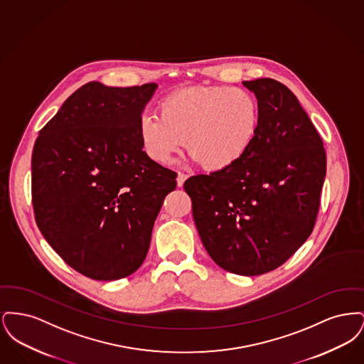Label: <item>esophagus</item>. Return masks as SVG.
<instances>
[{
    "label": "esophagus",
    "mask_w": 364,
    "mask_h": 364,
    "mask_svg": "<svg viewBox=\"0 0 364 364\" xmlns=\"http://www.w3.org/2000/svg\"><path fill=\"white\" fill-rule=\"evenodd\" d=\"M188 178V176L186 173H178L177 174V186L178 187H183L184 186V181Z\"/></svg>",
    "instance_id": "esophagus-1"
}]
</instances>
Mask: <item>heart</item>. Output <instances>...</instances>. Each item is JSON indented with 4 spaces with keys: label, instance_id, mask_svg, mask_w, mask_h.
I'll return each mask as SVG.
<instances>
[{
    "label": "heart",
    "instance_id": "1",
    "mask_svg": "<svg viewBox=\"0 0 364 364\" xmlns=\"http://www.w3.org/2000/svg\"><path fill=\"white\" fill-rule=\"evenodd\" d=\"M144 114L138 124L143 151L156 164H168L184 146L195 162L210 172L239 164L258 136L259 104L247 90L224 86L180 88Z\"/></svg>",
    "mask_w": 364,
    "mask_h": 364
}]
</instances>
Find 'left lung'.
Listing matches in <instances>:
<instances>
[{
  "label": "left lung",
  "instance_id": "8db88e82",
  "mask_svg": "<svg viewBox=\"0 0 364 364\" xmlns=\"http://www.w3.org/2000/svg\"><path fill=\"white\" fill-rule=\"evenodd\" d=\"M242 86L255 94L260 109L251 150L228 171L192 176L184 190L211 259L251 277L277 269L311 235L326 153L288 87L269 77Z\"/></svg>",
  "mask_w": 364,
  "mask_h": 364
}]
</instances>
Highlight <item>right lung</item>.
Listing matches in <instances>:
<instances>
[{
    "label": "right lung",
    "instance_id": "add662e5",
    "mask_svg": "<svg viewBox=\"0 0 364 364\" xmlns=\"http://www.w3.org/2000/svg\"><path fill=\"white\" fill-rule=\"evenodd\" d=\"M156 83L90 82L35 140V220L53 250L83 276L113 281L146 259L151 232L177 173L146 156L138 124Z\"/></svg>",
    "mask_w": 364,
    "mask_h": 364
}]
</instances>
